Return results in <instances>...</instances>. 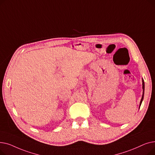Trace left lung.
<instances>
[{"label": "left lung", "mask_w": 155, "mask_h": 155, "mask_svg": "<svg viewBox=\"0 0 155 155\" xmlns=\"http://www.w3.org/2000/svg\"><path fill=\"white\" fill-rule=\"evenodd\" d=\"M142 82H143V84H142V85H143V87H143V95H142V97H141V101H140L139 109L140 108V106H141V103H142V102H143V98H144V82L143 78H142Z\"/></svg>", "instance_id": "left-lung-1"}]
</instances>
